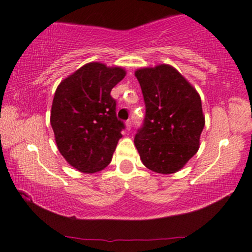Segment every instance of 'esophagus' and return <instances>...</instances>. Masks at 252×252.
<instances>
[{"label":"esophagus","mask_w":252,"mask_h":252,"mask_svg":"<svg viewBox=\"0 0 252 252\" xmlns=\"http://www.w3.org/2000/svg\"><path fill=\"white\" fill-rule=\"evenodd\" d=\"M126 130L131 129V121H130V120H128L126 122Z\"/></svg>","instance_id":"obj_1"}]
</instances>
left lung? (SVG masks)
<instances>
[{
	"mask_svg": "<svg viewBox=\"0 0 252 252\" xmlns=\"http://www.w3.org/2000/svg\"><path fill=\"white\" fill-rule=\"evenodd\" d=\"M135 75L146 108L135 136L142 163L157 173H176L199 150L205 126L201 98L171 65L139 68Z\"/></svg>",
	"mask_w": 252,
	"mask_h": 252,
	"instance_id": "8db88e82",
	"label": "left lung"
}]
</instances>
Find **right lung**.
Wrapping results in <instances>:
<instances>
[{
    "mask_svg": "<svg viewBox=\"0 0 252 252\" xmlns=\"http://www.w3.org/2000/svg\"><path fill=\"white\" fill-rule=\"evenodd\" d=\"M126 72L102 63H88L60 82L50 122L57 146L66 161L84 173L107 167L122 137L110 92Z\"/></svg>",
    "mask_w": 252,
    "mask_h": 252,
    "instance_id": "add662e5",
    "label": "right lung"
}]
</instances>
